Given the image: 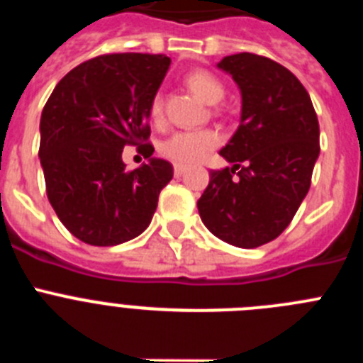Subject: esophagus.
Listing matches in <instances>:
<instances>
[{
	"mask_svg": "<svg viewBox=\"0 0 363 363\" xmlns=\"http://www.w3.org/2000/svg\"><path fill=\"white\" fill-rule=\"evenodd\" d=\"M184 172H185V167L178 165V163H176V165H174V176H176V178H179V176L184 174Z\"/></svg>",
	"mask_w": 363,
	"mask_h": 363,
	"instance_id": "obj_1",
	"label": "esophagus"
}]
</instances>
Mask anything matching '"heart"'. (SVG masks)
Returning <instances> with one entry per match:
<instances>
[{"label":"heart","instance_id":"1","mask_svg":"<svg viewBox=\"0 0 363 363\" xmlns=\"http://www.w3.org/2000/svg\"><path fill=\"white\" fill-rule=\"evenodd\" d=\"M187 85L196 96H200L205 104H218L223 94L225 86L214 74L207 70H194L187 76ZM149 116L152 121H162L163 118V104L160 96H154L149 105ZM221 142V136L214 129H200V130H179L167 138L160 147V152L167 160L178 163V165H194V163L203 162Z\"/></svg>","mask_w":363,"mask_h":363}]
</instances>
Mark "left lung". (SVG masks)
Returning <instances> with one entry per match:
<instances>
[{"label": "left lung", "mask_w": 363, "mask_h": 363, "mask_svg": "<svg viewBox=\"0 0 363 363\" xmlns=\"http://www.w3.org/2000/svg\"><path fill=\"white\" fill-rule=\"evenodd\" d=\"M218 67L240 86L242 118L220 150L234 165L211 171L198 211L214 236L255 249L287 229L309 192L320 154L318 118L306 86L280 63L240 52Z\"/></svg>", "instance_id": "1"}]
</instances>
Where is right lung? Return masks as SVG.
Instances as JSON below:
<instances>
[{"label":"right lung","mask_w":363,"mask_h":363,"mask_svg":"<svg viewBox=\"0 0 363 363\" xmlns=\"http://www.w3.org/2000/svg\"><path fill=\"white\" fill-rule=\"evenodd\" d=\"M171 60L163 54H104L60 79L40 121L47 196L63 225L89 245L129 242L149 227L172 165L150 158L149 105ZM150 158L127 172L121 152Z\"/></svg>","instance_id":"obj_1"}]
</instances>
